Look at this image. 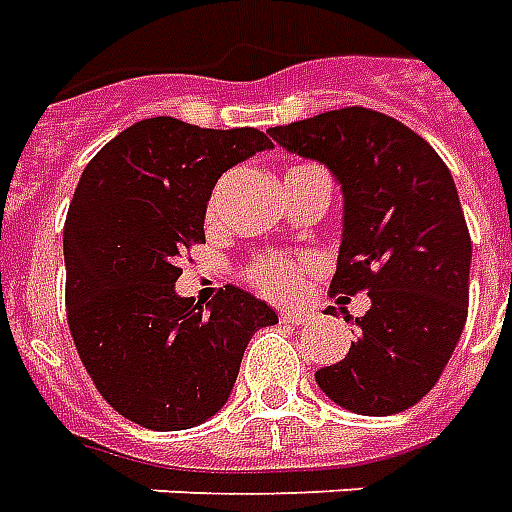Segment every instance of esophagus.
<instances>
[{
	"instance_id": "1",
	"label": "esophagus",
	"mask_w": 512,
	"mask_h": 512,
	"mask_svg": "<svg viewBox=\"0 0 512 512\" xmlns=\"http://www.w3.org/2000/svg\"><path fill=\"white\" fill-rule=\"evenodd\" d=\"M279 320H282V323L304 325L312 320V312H304V309H285V312L279 314Z\"/></svg>"
}]
</instances>
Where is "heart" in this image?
<instances>
[{"mask_svg":"<svg viewBox=\"0 0 512 512\" xmlns=\"http://www.w3.org/2000/svg\"><path fill=\"white\" fill-rule=\"evenodd\" d=\"M309 263H312L309 257L295 260V257L287 255H266L249 266L246 282L255 287L257 293L276 298V301H285V298L295 295V290L301 285V271Z\"/></svg>","mask_w":512,"mask_h":512,"instance_id":"obj_1","label":"heart"}]
</instances>
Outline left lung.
Listing matches in <instances>:
<instances>
[{
	"label": "left lung",
	"instance_id": "1",
	"mask_svg": "<svg viewBox=\"0 0 512 512\" xmlns=\"http://www.w3.org/2000/svg\"><path fill=\"white\" fill-rule=\"evenodd\" d=\"M268 135L342 184L331 293L372 298L350 352L314 380L358 415L410 410L437 385L467 323L472 241L448 165L418 132L358 105Z\"/></svg>",
	"mask_w": 512,
	"mask_h": 512
}]
</instances>
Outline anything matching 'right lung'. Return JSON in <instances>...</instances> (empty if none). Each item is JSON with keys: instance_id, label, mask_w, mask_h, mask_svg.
Instances as JSON below:
<instances>
[{"instance_id": "1", "label": "right lung", "mask_w": 512, "mask_h": 512, "mask_svg": "<svg viewBox=\"0 0 512 512\" xmlns=\"http://www.w3.org/2000/svg\"><path fill=\"white\" fill-rule=\"evenodd\" d=\"M274 149L255 127L143 119L86 165L64 222L67 325L97 391L143 429H192L225 407L266 301L227 285L203 309L176 295L181 257L206 244L219 176Z\"/></svg>"}]
</instances>
